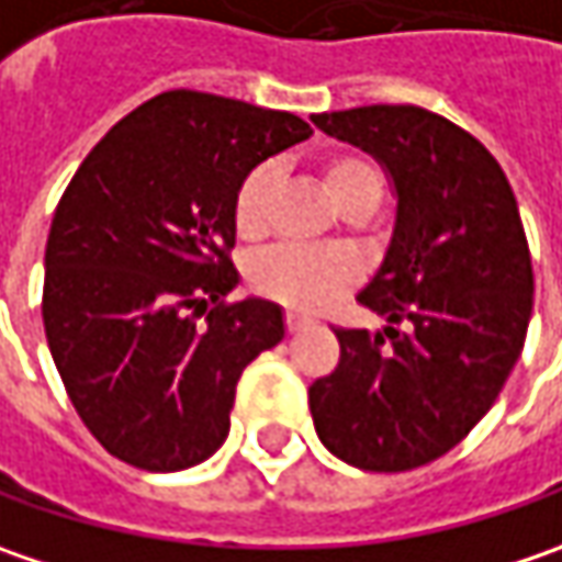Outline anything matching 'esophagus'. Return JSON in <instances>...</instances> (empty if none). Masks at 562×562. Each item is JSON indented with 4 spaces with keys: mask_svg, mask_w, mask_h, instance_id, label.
<instances>
[{
    "mask_svg": "<svg viewBox=\"0 0 562 562\" xmlns=\"http://www.w3.org/2000/svg\"><path fill=\"white\" fill-rule=\"evenodd\" d=\"M307 324H311V321H307L305 314H295V311H289V314H285V329H289V333L307 327Z\"/></svg>",
    "mask_w": 562,
    "mask_h": 562,
    "instance_id": "34e87169",
    "label": "esophagus"
}]
</instances>
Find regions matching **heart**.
Returning <instances> with one entry per match:
<instances>
[{
	"label": "heart",
	"mask_w": 562,
	"mask_h": 562,
	"mask_svg": "<svg viewBox=\"0 0 562 562\" xmlns=\"http://www.w3.org/2000/svg\"><path fill=\"white\" fill-rule=\"evenodd\" d=\"M321 179L336 207L352 210L358 204L378 207L383 198V172L371 157L342 150L324 159ZM277 194V169L257 166L235 191V233L245 241H260L270 233V210ZM257 292L295 311H321L336 302L355 282V263L339 251L321 248H277L257 257L251 267Z\"/></svg>",
	"instance_id": "1"
}]
</instances>
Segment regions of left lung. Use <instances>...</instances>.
Returning <instances> with one entry per match:
<instances>
[{
	"label": "left lung",
	"mask_w": 562,
	"mask_h": 562,
	"mask_svg": "<svg viewBox=\"0 0 562 562\" xmlns=\"http://www.w3.org/2000/svg\"><path fill=\"white\" fill-rule=\"evenodd\" d=\"M311 122L386 169L396 223L358 302L386 327L333 329L339 364L307 390L321 443L364 472L450 452L497 403L531 317V255L501 162L422 106H358Z\"/></svg>",
	"instance_id": "8db88e82"
}]
</instances>
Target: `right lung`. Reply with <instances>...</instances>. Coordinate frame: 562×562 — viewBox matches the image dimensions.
Returning <instances> with one entry per match:
<instances>
[{"mask_svg": "<svg viewBox=\"0 0 562 562\" xmlns=\"http://www.w3.org/2000/svg\"><path fill=\"white\" fill-rule=\"evenodd\" d=\"M305 137L292 112L166 90L106 132L65 188L43 327L68 400L115 459L182 472L223 447L241 371L285 336L280 305L226 302L235 191Z\"/></svg>", "mask_w": 562, "mask_h": 562, "instance_id": "1", "label": "right lung"}]
</instances>
